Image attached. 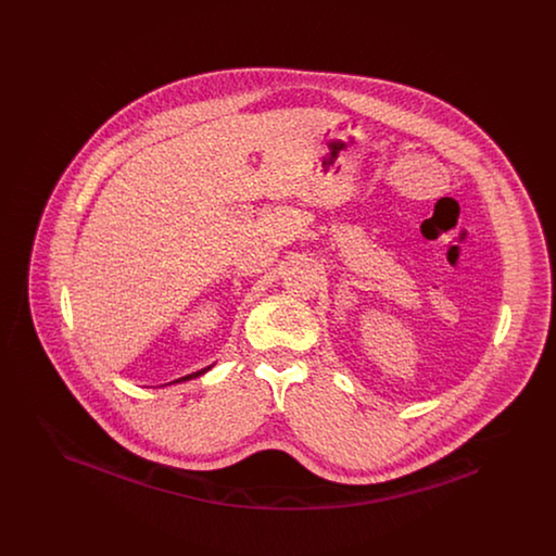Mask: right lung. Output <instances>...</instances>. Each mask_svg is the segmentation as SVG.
<instances>
[{"mask_svg":"<svg viewBox=\"0 0 556 556\" xmlns=\"http://www.w3.org/2000/svg\"><path fill=\"white\" fill-rule=\"evenodd\" d=\"M211 367H206V369L195 370V372H191V375H186V377H179V379H175V381H170V383H181V381H189V379H195V377H200V375H204L206 370H211Z\"/></svg>","mask_w":556,"mask_h":556,"instance_id":"right-lung-1","label":"right lung"}]
</instances>
